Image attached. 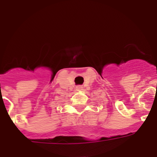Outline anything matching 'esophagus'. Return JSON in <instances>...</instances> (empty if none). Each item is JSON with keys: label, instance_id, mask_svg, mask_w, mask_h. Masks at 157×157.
I'll return each instance as SVG.
<instances>
[{"label": "esophagus", "instance_id": "1", "mask_svg": "<svg viewBox=\"0 0 157 157\" xmlns=\"http://www.w3.org/2000/svg\"><path fill=\"white\" fill-rule=\"evenodd\" d=\"M82 89H83L82 86H76V90H78V91L82 90Z\"/></svg>", "mask_w": 157, "mask_h": 157}]
</instances>
